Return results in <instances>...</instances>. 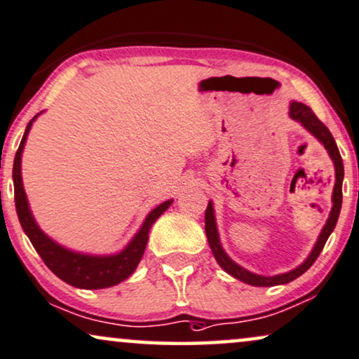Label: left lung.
Segmentation results:
<instances>
[{"mask_svg": "<svg viewBox=\"0 0 359 359\" xmlns=\"http://www.w3.org/2000/svg\"><path fill=\"white\" fill-rule=\"evenodd\" d=\"M290 117L297 122H300L304 127L309 130V132L320 140L323 143V147L327 148L330 156L334 163V176H337V181H334V188H333V208L332 212H330V217L325 224L322 234H320L318 241H316L313 250L309 255V259L305 260L304 264L299 265L295 271H290L287 273H282V276H276V277H262V276H255V273L245 271L242 269L241 265H237L234 260H231L227 257V254L222 250L221 242H219V236H217V229H216V221H214V211H212V203L208 204L206 214H204V227H206V236H208V242L209 248H211L214 257H216L217 264L221 265L224 271L229 273V276L239 278V280L249 283V285L254 287H273V285H280V283H288L292 280H295L297 277H300L302 273H305L313 265V262L318 259L320 252H322L325 244H327L330 234H332L334 226H337L339 211H341V203H343V193H341V184H343V178H344V168H343V160L341 155H339V150L337 147V142H334L333 135L330 133V130L325 127V123H322L318 120V117L311 111L310 107H306L300 102H292L290 104Z\"/></svg>", "mask_w": 359, "mask_h": 359, "instance_id": "left-lung-1", "label": "left lung"}]
</instances>
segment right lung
Returning a JSON list of instances; mask_svg holds the SVG:
<instances>
[{"mask_svg": "<svg viewBox=\"0 0 359 359\" xmlns=\"http://www.w3.org/2000/svg\"><path fill=\"white\" fill-rule=\"evenodd\" d=\"M37 117V115H36ZM36 117L27 123L26 132L22 135L21 145L18 148L15 156V165H13V181H15V203H16V212L20 217V222L22 229L29 237L31 244L34 245L37 254L44 260V264L57 276L60 280H64L69 285L77 288H88V290H95V288H107L117 283L123 282L128 278L137 269L142 255L145 252L147 242H148V232L153 222L161 216L170 204L173 201H165L160 206L153 209L148 214V217L143 222L142 229L138 234L133 237V241L125 248L122 252L117 255H107V257H94V255H83L77 252H71V250L60 248L54 241H50L43 231L36 224L34 217L27 206V199L25 188H22L21 180V153L25 148V142L32 122Z\"/></svg>", "mask_w": 359, "mask_h": 359, "instance_id": "add662e5", "label": "right lung"}]
</instances>
